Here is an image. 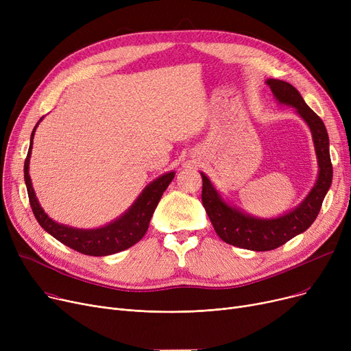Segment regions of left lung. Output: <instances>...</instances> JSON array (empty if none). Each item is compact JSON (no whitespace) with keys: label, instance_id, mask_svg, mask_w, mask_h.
<instances>
[{"label":"left lung","instance_id":"left-lung-1","mask_svg":"<svg viewBox=\"0 0 351 351\" xmlns=\"http://www.w3.org/2000/svg\"><path fill=\"white\" fill-rule=\"evenodd\" d=\"M266 84L270 86L276 101L280 105L296 109V112L310 128L319 165V175L315 186L299 206L278 217L265 219L252 216L229 205L216 191L210 179L204 172H200L202 180H204L202 202L217 236L229 245L254 252L273 250L307 230L316 220L323 199L330 189L331 179H333L328 135L323 121L308 108L300 92L289 82L270 78Z\"/></svg>","mask_w":351,"mask_h":351}]
</instances>
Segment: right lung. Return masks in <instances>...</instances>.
<instances>
[{
    "instance_id": "1",
    "label": "right lung",
    "mask_w": 351,
    "mask_h": 351,
    "mask_svg": "<svg viewBox=\"0 0 351 351\" xmlns=\"http://www.w3.org/2000/svg\"><path fill=\"white\" fill-rule=\"evenodd\" d=\"M41 121L43 118L38 121V123ZM38 123L35 125L31 134L29 149L24 163V179L28 191L31 209L41 228L65 246L88 256L114 254L138 243L145 236L147 228H149L152 215L159 204L163 192L175 178V172L172 171L168 173H163L154 182H151L149 185L142 191V193L138 196V199L134 202L131 208L125 213H122L118 219L112 220V222L105 226L97 229H77L68 225L58 223L52 220L41 208L29 178V158L32 151V139Z\"/></svg>"
}]
</instances>
